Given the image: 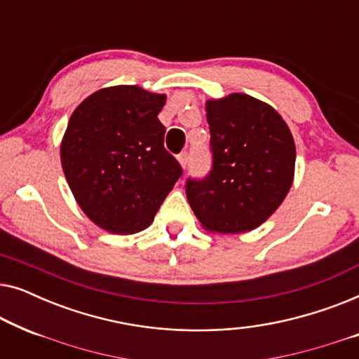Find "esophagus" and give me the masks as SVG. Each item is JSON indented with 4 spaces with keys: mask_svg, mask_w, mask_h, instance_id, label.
Wrapping results in <instances>:
<instances>
[{
    "mask_svg": "<svg viewBox=\"0 0 359 359\" xmlns=\"http://www.w3.org/2000/svg\"><path fill=\"white\" fill-rule=\"evenodd\" d=\"M178 161H180V165L184 168V166L188 165V151H181V154L178 155Z\"/></svg>",
    "mask_w": 359,
    "mask_h": 359,
    "instance_id": "obj_1",
    "label": "esophagus"
}]
</instances>
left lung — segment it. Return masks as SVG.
<instances>
[{
  "label": "left lung",
  "mask_w": 359,
  "mask_h": 359,
  "mask_svg": "<svg viewBox=\"0 0 359 359\" xmlns=\"http://www.w3.org/2000/svg\"><path fill=\"white\" fill-rule=\"evenodd\" d=\"M205 112L212 170L203 180H188V203L209 232H250L291 189L296 165L292 134L276 109L243 93L209 100Z\"/></svg>",
  "instance_id": "1"
}]
</instances>
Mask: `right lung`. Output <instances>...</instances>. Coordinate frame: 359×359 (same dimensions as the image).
Instances as JSON below:
<instances>
[{
    "mask_svg": "<svg viewBox=\"0 0 359 359\" xmlns=\"http://www.w3.org/2000/svg\"><path fill=\"white\" fill-rule=\"evenodd\" d=\"M165 95L134 85L93 93L73 111L60 145L62 168L83 212L111 233L154 222L183 170L166 151L158 121Z\"/></svg>",
    "mask_w": 359,
    "mask_h": 359,
    "instance_id": "obj_1",
    "label": "right lung"
}]
</instances>
